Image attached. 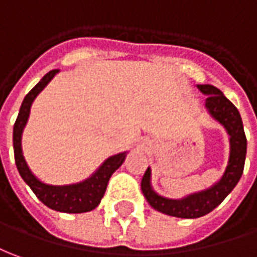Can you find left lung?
<instances>
[{
    "label": "left lung",
    "mask_w": 257,
    "mask_h": 257,
    "mask_svg": "<svg viewBox=\"0 0 257 257\" xmlns=\"http://www.w3.org/2000/svg\"><path fill=\"white\" fill-rule=\"evenodd\" d=\"M197 88L201 93L207 95L206 109L208 113L224 125L229 136V158L225 172L215 185L179 200L166 199L154 192L151 186V169H147L141 180V190L148 204L159 213L178 218H199L221 204V201L239 182L246 158V136L238 109L213 85H197Z\"/></svg>",
    "instance_id": "left-lung-1"
}]
</instances>
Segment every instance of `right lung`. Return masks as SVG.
I'll return each mask as SVG.
<instances>
[{"mask_svg":"<svg viewBox=\"0 0 257 257\" xmlns=\"http://www.w3.org/2000/svg\"><path fill=\"white\" fill-rule=\"evenodd\" d=\"M57 72L58 70L47 72L33 86V89L25 96L24 102L21 105L17 121L14 124L15 164H17L19 175L26 182V185L33 190V193L37 196V199L49 208L56 210V211H61V213H86V211H92L93 208L99 206V203H100V200L106 192V187H107L110 176L124 162L127 152H120L117 155H113L110 158H107L102 165L99 166L98 171L93 173L91 178L85 179L84 182H79V183H74V185H46L32 173L26 161H25L24 154H22V133H24L25 125L28 123L33 100L36 99L40 92L43 91L44 86L50 82Z\"/></svg>","mask_w":257,"mask_h":257,"instance_id":"add662e5","label":"right lung"}]
</instances>
